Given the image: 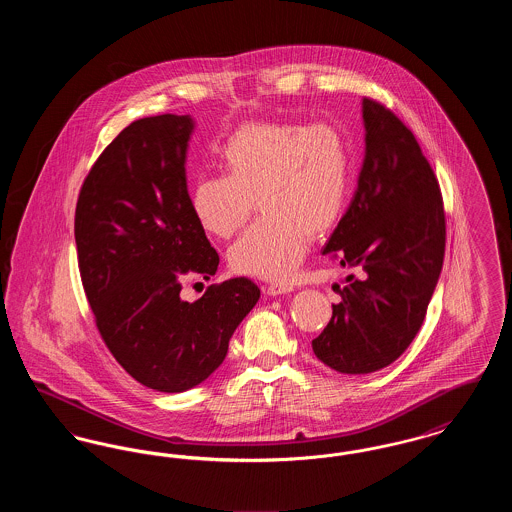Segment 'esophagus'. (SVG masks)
I'll use <instances>...</instances> for the list:
<instances>
[{
	"label": "esophagus",
	"instance_id": "1",
	"mask_svg": "<svg viewBox=\"0 0 512 512\" xmlns=\"http://www.w3.org/2000/svg\"><path fill=\"white\" fill-rule=\"evenodd\" d=\"M293 292V286L292 284H270L267 288L268 295H272V297H276V295H284V293H290Z\"/></svg>",
	"mask_w": 512,
	"mask_h": 512
}]
</instances>
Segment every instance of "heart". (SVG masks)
Wrapping results in <instances>:
<instances>
[{
	"label": "heart",
	"instance_id": "1",
	"mask_svg": "<svg viewBox=\"0 0 512 512\" xmlns=\"http://www.w3.org/2000/svg\"><path fill=\"white\" fill-rule=\"evenodd\" d=\"M224 176H199L190 209L199 228L230 238L253 211L263 217L228 249L240 274L286 280L303 261L311 236L330 232L349 194V149L328 122H247L219 151Z\"/></svg>",
	"mask_w": 512,
	"mask_h": 512
}]
</instances>
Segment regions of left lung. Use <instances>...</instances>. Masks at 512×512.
<instances>
[{
  "label": "left lung",
  "instance_id": "left-lung-1",
  "mask_svg": "<svg viewBox=\"0 0 512 512\" xmlns=\"http://www.w3.org/2000/svg\"><path fill=\"white\" fill-rule=\"evenodd\" d=\"M365 161L357 192L322 249L349 274L332 318L313 340L324 365L368 374L391 365L418 334L445 255L438 178L413 132L363 99Z\"/></svg>",
  "mask_w": 512,
  "mask_h": 512
}]
</instances>
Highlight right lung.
I'll use <instances>...</instances> for the list:
<instances>
[{
	"mask_svg": "<svg viewBox=\"0 0 512 512\" xmlns=\"http://www.w3.org/2000/svg\"><path fill=\"white\" fill-rule=\"evenodd\" d=\"M190 115L134 121L88 172L74 213L78 268L99 334L140 384L195 388L224 361L261 290L249 278L180 297L184 276L209 278L219 253L195 222L186 184Z\"/></svg>",
	"mask_w": 512,
	"mask_h": 512,
	"instance_id": "right-lung-1",
	"label": "right lung"
}]
</instances>
